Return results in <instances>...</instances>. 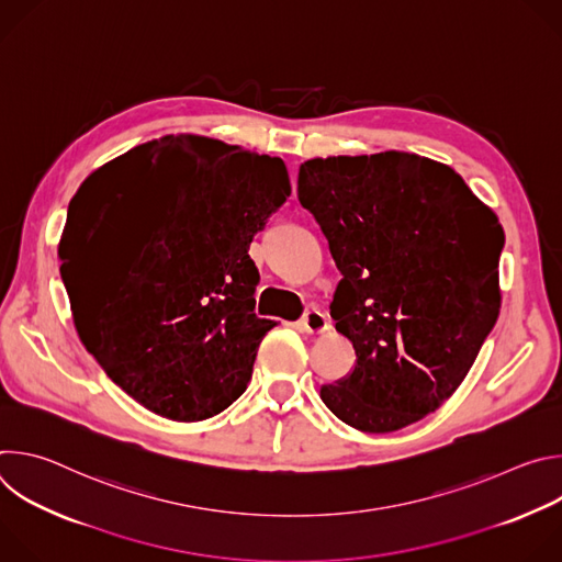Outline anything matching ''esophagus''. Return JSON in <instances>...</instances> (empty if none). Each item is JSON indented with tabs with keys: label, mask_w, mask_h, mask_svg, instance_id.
<instances>
[{
	"label": "esophagus",
	"mask_w": 562,
	"mask_h": 562,
	"mask_svg": "<svg viewBox=\"0 0 562 562\" xmlns=\"http://www.w3.org/2000/svg\"><path fill=\"white\" fill-rule=\"evenodd\" d=\"M302 329L311 336H319V334H325L329 329V319H327L325 313H319L317 308H311L302 317Z\"/></svg>",
	"instance_id": "obj_1"
}]
</instances>
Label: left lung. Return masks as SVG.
Masks as SVG:
<instances>
[{"label": "left lung", "mask_w": 562, "mask_h": 562, "mask_svg": "<svg viewBox=\"0 0 562 562\" xmlns=\"http://www.w3.org/2000/svg\"><path fill=\"white\" fill-rule=\"evenodd\" d=\"M297 200L329 239L342 280L336 331L353 371L319 389L349 427L389 434L460 386L501 313L496 213L447 165L416 153L313 157Z\"/></svg>", "instance_id": "1"}]
</instances>
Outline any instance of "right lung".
<instances>
[{
    "label": "right lung",
    "instance_id": "add662e5",
    "mask_svg": "<svg viewBox=\"0 0 562 562\" xmlns=\"http://www.w3.org/2000/svg\"><path fill=\"white\" fill-rule=\"evenodd\" d=\"M291 195L280 157L165 135L93 171L68 206L61 278L79 338L148 412L198 423L245 393L273 319L249 245Z\"/></svg>",
    "mask_w": 562,
    "mask_h": 562
}]
</instances>
